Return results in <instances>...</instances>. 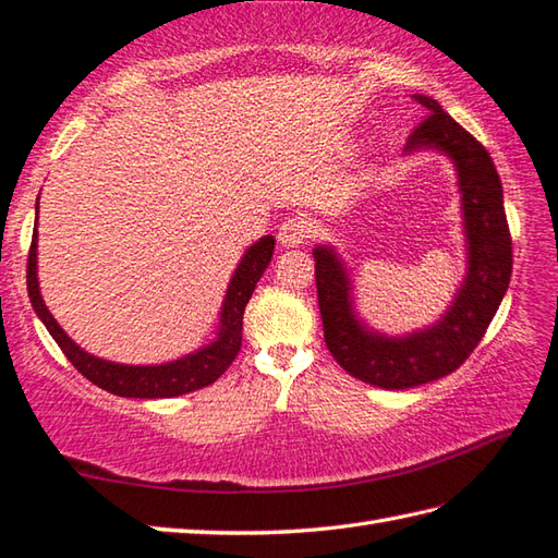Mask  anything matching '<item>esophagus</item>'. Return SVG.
<instances>
[{"label":"esophagus","mask_w":558,"mask_h":558,"mask_svg":"<svg viewBox=\"0 0 558 558\" xmlns=\"http://www.w3.org/2000/svg\"><path fill=\"white\" fill-rule=\"evenodd\" d=\"M313 233V225L303 217H293V219H287L283 225L279 227V243L283 247H299L303 245L307 239H311Z\"/></svg>","instance_id":"esophagus-1"}]
</instances>
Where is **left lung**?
<instances>
[{"instance_id": "left-lung-1", "label": "left lung", "mask_w": 558, "mask_h": 558, "mask_svg": "<svg viewBox=\"0 0 558 558\" xmlns=\"http://www.w3.org/2000/svg\"><path fill=\"white\" fill-rule=\"evenodd\" d=\"M427 119L405 155L437 153L453 165L465 239V277L439 319L408 333L373 329L355 307L353 279L337 245L313 247L327 349L345 373L379 389H411L451 375L485 337L511 281V233L504 191L489 153L427 95H415Z\"/></svg>"}]
</instances>
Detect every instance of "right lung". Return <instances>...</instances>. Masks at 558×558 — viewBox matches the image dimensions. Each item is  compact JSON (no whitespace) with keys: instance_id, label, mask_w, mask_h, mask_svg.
<instances>
[{"instance_id":"add662e5","label":"right lung","mask_w":558,"mask_h":558,"mask_svg":"<svg viewBox=\"0 0 558 558\" xmlns=\"http://www.w3.org/2000/svg\"><path fill=\"white\" fill-rule=\"evenodd\" d=\"M37 215V207H35ZM275 253V236H263L253 245L245 247L241 263L233 269L229 287L221 301L219 319L215 327V337L201 349L185 353L177 361L155 363V365H126L97 357L73 341L69 333L59 327L54 315L47 311L40 293V279H37V217L33 229V243L28 255V295L35 315L40 317L47 331L59 343V349L71 361L78 373L90 379L97 387L126 399H171V396L191 393L217 381L227 373L233 357L241 351V331H243V313L245 305L257 287L259 277Z\"/></svg>"}]
</instances>
